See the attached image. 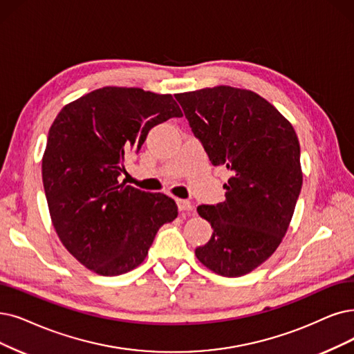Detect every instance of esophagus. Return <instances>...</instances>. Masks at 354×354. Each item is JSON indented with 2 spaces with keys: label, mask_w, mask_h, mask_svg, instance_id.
Segmentation results:
<instances>
[{
  "label": "esophagus",
  "mask_w": 354,
  "mask_h": 354,
  "mask_svg": "<svg viewBox=\"0 0 354 354\" xmlns=\"http://www.w3.org/2000/svg\"><path fill=\"white\" fill-rule=\"evenodd\" d=\"M177 206H178V210H180V212H192V210H193V205H192V202H189V201H181V199H178V201H177Z\"/></svg>",
  "instance_id": "34e87169"
}]
</instances>
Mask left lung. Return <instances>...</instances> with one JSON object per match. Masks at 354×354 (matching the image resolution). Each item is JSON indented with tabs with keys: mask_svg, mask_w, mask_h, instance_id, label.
<instances>
[{
	"mask_svg": "<svg viewBox=\"0 0 354 354\" xmlns=\"http://www.w3.org/2000/svg\"><path fill=\"white\" fill-rule=\"evenodd\" d=\"M212 165L231 171L225 201L197 212L210 225L196 257L225 277L244 276L279 247L302 187L292 124L259 94L226 86L176 94Z\"/></svg>",
	"mask_w": 354,
	"mask_h": 354,
	"instance_id": "left-lung-1",
	"label": "left lung"
}]
</instances>
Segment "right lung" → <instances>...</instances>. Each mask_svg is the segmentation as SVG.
I'll use <instances>...</instances> for the list:
<instances>
[{
	"label": "right lung",
	"instance_id": "obj_1",
	"mask_svg": "<svg viewBox=\"0 0 354 354\" xmlns=\"http://www.w3.org/2000/svg\"><path fill=\"white\" fill-rule=\"evenodd\" d=\"M181 116L171 94L104 87L65 106L52 123L41 161L52 223L94 273L133 270L161 226L177 218L171 197L126 186L119 176L153 126Z\"/></svg>",
	"mask_w": 354,
	"mask_h": 354
}]
</instances>
